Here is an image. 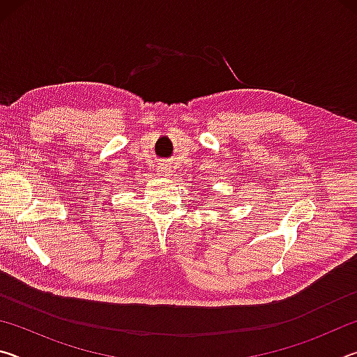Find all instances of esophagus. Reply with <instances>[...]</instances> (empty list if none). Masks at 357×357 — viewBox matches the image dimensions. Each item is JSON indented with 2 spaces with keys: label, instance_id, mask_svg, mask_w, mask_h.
Listing matches in <instances>:
<instances>
[{
  "label": "esophagus",
  "instance_id": "34e87169",
  "mask_svg": "<svg viewBox=\"0 0 357 357\" xmlns=\"http://www.w3.org/2000/svg\"><path fill=\"white\" fill-rule=\"evenodd\" d=\"M157 173H159V176H170L172 174V167L168 164H162L159 167V170H157Z\"/></svg>",
  "mask_w": 357,
  "mask_h": 357
}]
</instances>
